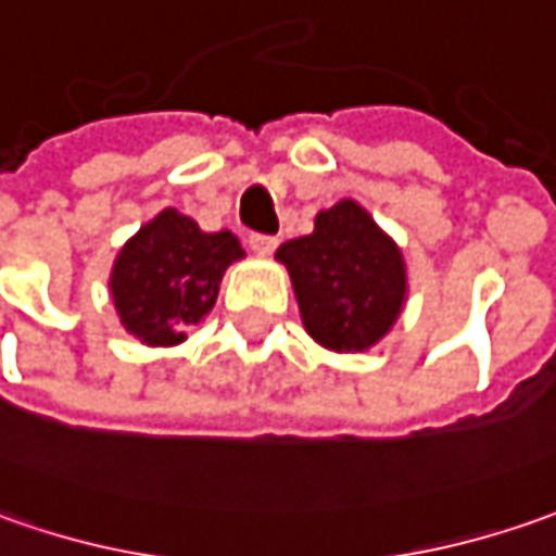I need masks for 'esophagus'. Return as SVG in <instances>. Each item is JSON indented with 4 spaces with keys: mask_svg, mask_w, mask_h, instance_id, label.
I'll return each mask as SVG.
<instances>
[{
    "mask_svg": "<svg viewBox=\"0 0 556 556\" xmlns=\"http://www.w3.org/2000/svg\"><path fill=\"white\" fill-rule=\"evenodd\" d=\"M249 249H252L255 255H261V258H264V255H270V252L277 249V237H264V233H252V237H249Z\"/></svg>",
    "mask_w": 556,
    "mask_h": 556,
    "instance_id": "1",
    "label": "esophagus"
}]
</instances>
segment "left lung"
<instances>
[{"mask_svg": "<svg viewBox=\"0 0 556 556\" xmlns=\"http://www.w3.org/2000/svg\"><path fill=\"white\" fill-rule=\"evenodd\" d=\"M307 336L338 354L369 351L391 332L406 304L400 245L354 200L323 208L314 233L282 242Z\"/></svg>", "mask_w": 556, "mask_h": 556, "instance_id": "left-lung-1", "label": "left lung"}]
</instances>
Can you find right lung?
<instances>
[{
    "label": "right lung",
    "mask_w": 556,
    "mask_h": 556,
    "mask_svg": "<svg viewBox=\"0 0 556 556\" xmlns=\"http://www.w3.org/2000/svg\"><path fill=\"white\" fill-rule=\"evenodd\" d=\"M230 230L205 233L178 208H163L113 261L110 295L125 332L150 348H172L215 307L224 270L240 261Z\"/></svg>",
    "instance_id": "1"
}]
</instances>
